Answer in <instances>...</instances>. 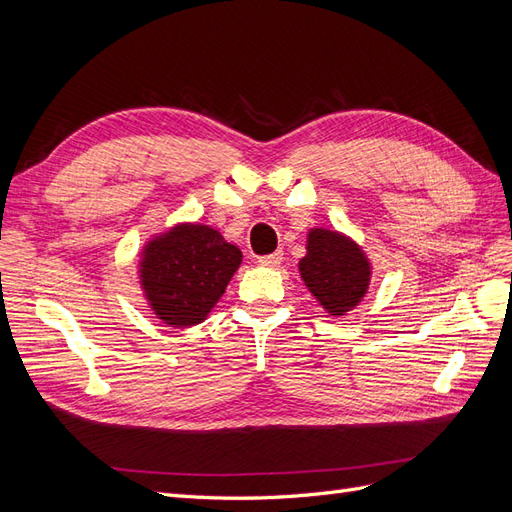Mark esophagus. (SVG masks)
<instances>
[{
  "instance_id": "esophagus-1",
  "label": "esophagus",
  "mask_w": 512,
  "mask_h": 512,
  "mask_svg": "<svg viewBox=\"0 0 512 512\" xmlns=\"http://www.w3.org/2000/svg\"><path fill=\"white\" fill-rule=\"evenodd\" d=\"M258 262L262 267H277L282 262V252H273V254H267V256H260Z\"/></svg>"
}]
</instances>
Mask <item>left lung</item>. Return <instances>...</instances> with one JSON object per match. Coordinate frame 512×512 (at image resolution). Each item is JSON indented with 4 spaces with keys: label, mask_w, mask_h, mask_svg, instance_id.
I'll list each match as a JSON object with an SVG mask.
<instances>
[{
    "label": "left lung",
    "mask_w": 512,
    "mask_h": 512,
    "mask_svg": "<svg viewBox=\"0 0 512 512\" xmlns=\"http://www.w3.org/2000/svg\"><path fill=\"white\" fill-rule=\"evenodd\" d=\"M307 290L331 316H344L363 301L371 280V265L359 243L337 230L307 232V254L299 260Z\"/></svg>",
    "instance_id": "1"
}]
</instances>
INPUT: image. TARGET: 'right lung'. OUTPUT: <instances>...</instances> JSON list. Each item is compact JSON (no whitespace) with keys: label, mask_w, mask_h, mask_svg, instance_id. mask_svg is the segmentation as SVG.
<instances>
[{"label":"right lung","mask_w":512,"mask_h":512,"mask_svg":"<svg viewBox=\"0 0 512 512\" xmlns=\"http://www.w3.org/2000/svg\"><path fill=\"white\" fill-rule=\"evenodd\" d=\"M241 258L237 245L205 224H177L149 239L138 275L151 312L170 327L203 322L220 301Z\"/></svg>","instance_id":"right-lung-1"}]
</instances>
